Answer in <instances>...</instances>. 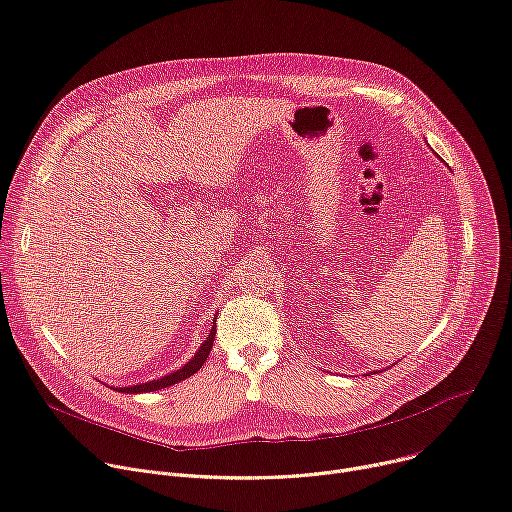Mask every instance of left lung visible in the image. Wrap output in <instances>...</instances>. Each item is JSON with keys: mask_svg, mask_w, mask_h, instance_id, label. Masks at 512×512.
Here are the masks:
<instances>
[{"mask_svg": "<svg viewBox=\"0 0 512 512\" xmlns=\"http://www.w3.org/2000/svg\"><path fill=\"white\" fill-rule=\"evenodd\" d=\"M371 374H374V371H371Z\"/></svg>", "mask_w": 512, "mask_h": 512, "instance_id": "left-lung-1", "label": "left lung"}]
</instances>
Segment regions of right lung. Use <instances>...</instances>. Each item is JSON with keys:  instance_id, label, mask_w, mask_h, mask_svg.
Returning a JSON list of instances; mask_svg holds the SVG:
<instances>
[{"instance_id": "add662e5", "label": "right lung", "mask_w": 512, "mask_h": 512, "mask_svg": "<svg viewBox=\"0 0 512 512\" xmlns=\"http://www.w3.org/2000/svg\"><path fill=\"white\" fill-rule=\"evenodd\" d=\"M214 337H216V318H214V322H212V327H210V333H208L206 341L198 347V351L194 353V357H192L188 363H183L179 369L171 371V374L161 376V378L151 380V382L134 384V386H122V388H120V386H112V388H114L116 392H124V394H143V392H157V390H161V388H169V386H173V384H177V382H183L185 378L194 376L196 371L204 365V361L208 359V355H210V351H212Z\"/></svg>"}]
</instances>
